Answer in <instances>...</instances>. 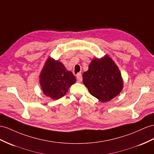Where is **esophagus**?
<instances>
[{"mask_svg": "<svg viewBox=\"0 0 154 154\" xmlns=\"http://www.w3.org/2000/svg\"><path fill=\"white\" fill-rule=\"evenodd\" d=\"M82 80V79L81 74H77V82H81Z\"/></svg>", "mask_w": 154, "mask_h": 154, "instance_id": "esophagus-1", "label": "esophagus"}]
</instances>
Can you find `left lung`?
<instances>
[{
  "instance_id": "1",
  "label": "left lung",
  "mask_w": 154,
  "mask_h": 154,
  "mask_svg": "<svg viewBox=\"0 0 154 154\" xmlns=\"http://www.w3.org/2000/svg\"><path fill=\"white\" fill-rule=\"evenodd\" d=\"M82 82L90 94L102 103L119 95L124 87L120 71L107 54L93 59L88 71L82 74Z\"/></svg>"
}]
</instances>
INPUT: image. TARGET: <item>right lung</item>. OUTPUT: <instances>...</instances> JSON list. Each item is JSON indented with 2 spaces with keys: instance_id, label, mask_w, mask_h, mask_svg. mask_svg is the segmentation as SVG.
Returning a JSON list of instances; mask_svg holds the SVG:
<instances>
[{
  "instance_id": "1",
  "label": "right lung",
  "mask_w": 154,
  "mask_h": 154,
  "mask_svg": "<svg viewBox=\"0 0 154 154\" xmlns=\"http://www.w3.org/2000/svg\"><path fill=\"white\" fill-rule=\"evenodd\" d=\"M39 79L43 94L54 100L64 96L76 82L72 72L67 70L62 62L50 57L45 61Z\"/></svg>"
}]
</instances>
